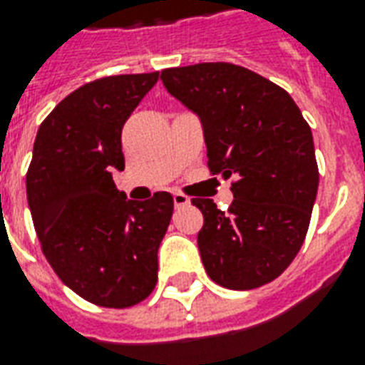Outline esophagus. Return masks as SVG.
Listing matches in <instances>:
<instances>
[{"mask_svg": "<svg viewBox=\"0 0 365 365\" xmlns=\"http://www.w3.org/2000/svg\"><path fill=\"white\" fill-rule=\"evenodd\" d=\"M190 203V197L185 193H174V205L180 209V207H185Z\"/></svg>", "mask_w": 365, "mask_h": 365, "instance_id": "obj_1", "label": "esophagus"}]
</instances>
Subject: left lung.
I'll use <instances>...</instances> for the list:
<instances>
[{"label": "left lung", "instance_id": "obj_1", "mask_svg": "<svg viewBox=\"0 0 365 365\" xmlns=\"http://www.w3.org/2000/svg\"><path fill=\"white\" fill-rule=\"evenodd\" d=\"M160 78L203 123L209 172L232 178L227 213L191 199L203 213L197 246L207 275L237 291L274 282L305 242L317 197L309 123L283 88L230 62L168 68Z\"/></svg>", "mask_w": 365, "mask_h": 365}]
</instances>
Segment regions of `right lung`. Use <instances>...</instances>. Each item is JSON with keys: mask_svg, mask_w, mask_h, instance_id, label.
<instances>
[{"mask_svg": "<svg viewBox=\"0 0 365 365\" xmlns=\"http://www.w3.org/2000/svg\"><path fill=\"white\" fill-rule=\"evenodd\" d=\"M160 72L99 78L64 97L41 123L27 201L44 258L80 297L127 309L158 282V248L174 213L166 191L133 201L115 187L125 170L120 133Z\"/></svg>", "mask_w": 365, "mask_h": 365, "instance_id": "add662e5", "label": "right lung"}]
</instances>
